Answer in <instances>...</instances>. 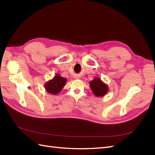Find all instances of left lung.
<instances>
[{"instance_id": "1", "label": "left lung", "mask_w": 155, "mask_h": 155, "mask_svg": "<svg viewBox=\"0 0 155 155\" xmlns=\"http://www.w3.org/2000/svg\"><path fill=\"white\" fill-rule=\"evenodd\" d=\"M90 86L93 93L97 97H103L108 91V87L99 78H95L90 82Z\"/></svg>"}]
</instances>
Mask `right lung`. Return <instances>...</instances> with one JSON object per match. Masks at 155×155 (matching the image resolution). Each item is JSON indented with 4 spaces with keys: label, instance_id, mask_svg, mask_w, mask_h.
Listing matches in <instances>:
<instances>
[{
    "label": "right lung",
    "instance_id": "add662e5",
    "mask_svg": "<svg viewBox=\"0 0 155 155\" xmlns=\"http://www.w3.org/2000/svg\"><path fill=\"white\" fill-rule=\"evenodd\" d=\"M67 79L57 74L52 80L47 82L45 84V88L48 93L52 94H57L61 92L62 88L64 87Z\"/></svg>",
    "mask_w": 155,
    "mask_h": 155
}]
</instances>
